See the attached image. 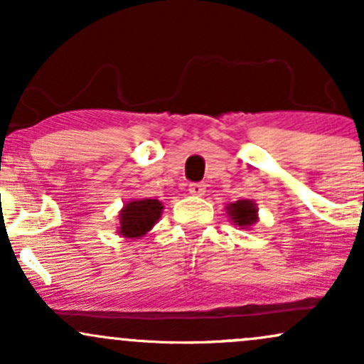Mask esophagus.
I'll return each mask as SVG.
<instances>
[{
  "label": "esophagus",
  "mask_w": 364,
  "mask_h": 364,
  "mask_svg": "<svg viewBox=\"0 0 364 364\" xmlns=\"http://www.w3.org/2000/svg\"><path fill=\"white\" fill-rule=\"evenodd\" d=\"M188 191H190V195L202 196L205 195V185H203V183H191V185L188 186Z\"/></svg>",
  "instance_id": "1"
}]
</instances>
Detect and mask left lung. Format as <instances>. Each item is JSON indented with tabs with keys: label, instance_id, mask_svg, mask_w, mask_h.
<instances>
[{
	"label": "left lung",
	"instance_id": "left-lung-1",
	"mask_svg": "<svg viewBox=\"0 0 364 364\" xmlns=\"http://www.w3.org/2000/svg\"><path fill=\"white\" fill-rule=\"evenodd\" d=\"M225 210L235 225H240L241 229H248L258 223V208L252 200H236L235 203H229Z\"/></svg>",
	"mask_w": 364,
	"mask_h": 364
}]
</instances>
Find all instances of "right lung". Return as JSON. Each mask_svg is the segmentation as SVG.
Wrapping results in <instances>:
<instances>
[{"label": "right lung", "instance_id": "right-lung-1", "mask_svg": "<svg viewBox=\"0 0 364 364\" xmlns=\"http://www.w3.org/2000/svg\"><path fill=\"white\" fill-rule=\"evenodd\" d=\"M162 205L159 200L139 198L132 200L119 212V235L123 237H141L156 225L162 214Z\"/></svg>", "mask_w": 364, "mask_h": 364}]
</instances>
